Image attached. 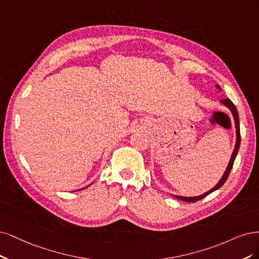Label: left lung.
<instances>
[{
	"instance_id": "left-lung-1",
	"label": "left lung",
	"mask_w": 259,
	"mask_h": 259,
	"mask_svg": "<svg viewBox=\"0 0 259 259\" xmlns=\"http://www.w3.org/2000/svg\"><path fill=\"white\" fill-rule=\"evenodd\" d=\"M216 87H218L219 89H221V87H220L219 85H216ZM221 102H222L225 106L229 108L230 112L232 113L233 119H235V123H236V133H237V141H236L235 149H233V153H232V155H231V158H230V160H229V163H228V165H227V169H226V171H225L224 175H223L222 179L220 180V182L218 183V184H216L212 189H210L208 191H206L205 194H203V195H201V196H197V197H183V196H175V195H173L175 198H178V199H180V200H183V201H186V202H196V201H199V200L203 199V198H204V197H206L208 194H211V193H213V191H215L216 189L221 188V187L224 185V183L227 181V179H228V177H229V174H230V171H231V169H232L233 162H235L236 156H237V154H238L239 147H240V142H241V136H240V124H239V115H238V111H237V108H236L235 104H233V103L230 101L229 99H224V100H221Z\"/></svg>"
}]
</instances>
